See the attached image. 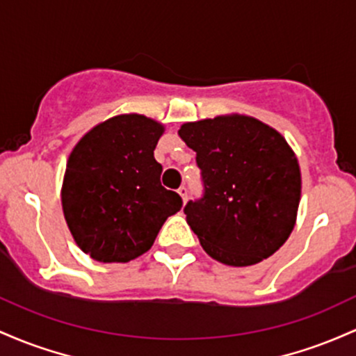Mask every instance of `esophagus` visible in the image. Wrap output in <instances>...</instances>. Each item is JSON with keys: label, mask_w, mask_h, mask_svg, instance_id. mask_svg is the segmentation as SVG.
I'll use <instances>...</instances> for the list:
<instances>
[{"label": "esophagus", "mask_w": 356, "mask_h": 356, "mask_svg": "<svg viewBox=\"0 0 356 356\" xmlns=\"http://www.w3.org/2000/svg\"><path fill=\"white\" fill-rule=\"evenodd\" d=\"M178 193H179V197H181L183 203H186V200H188V190H186V186H179Z\"/></svg>", "instance_id": "1"}]
</instances>
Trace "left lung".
<instances>
[{
    "mask_svg": "<svg viewBox=\"0 0 356 356\" xmlns=\"http://www.w3.org/2000/svg\"><path fill=\"white\" fill-rule=\"evenodd\" d=\"M197 153L203 197L185 207L203 250L225 266L270 257L296 225L301 170L284 136L242 114L185 122L178 131Z\"/></svg>",
    "mask_w": 356,
    "mask_h": 356,
    "instance_id": "left-lung-1",
    "label": "left lung"
}]
</instances>
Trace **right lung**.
Listing matches in <instances>:
<instances>
[{"label":"right lung","instance_id":"obj_1","mask_svg":"<svg viewBox=\"0 0 356 356\" xmlns=\"http://www.w3.org/2000/svg\"><path fill=\"white\" fill-rule=\"evenodd\" d=\"M165 126L143 114H119L94 126L72 149L62 209L82 252L99 262H129L154 243L168 217L181 209L161 185L154 147Z\"/></svg>","mask_w":356,"mask_h":356}]
</instances>
